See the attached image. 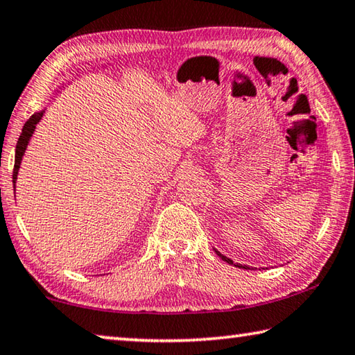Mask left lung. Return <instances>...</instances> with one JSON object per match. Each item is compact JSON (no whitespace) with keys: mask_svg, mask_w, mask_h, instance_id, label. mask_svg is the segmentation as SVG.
<instances>
[{"mask_svg":"<svg viewBox=\"0 0 355 355\" xmlns=\"http://www.w3.org/2000/svg\"><path fill=\"white\" fill-rule=\"evenodd\" d=\"M215 252H216V254H218V256H220V257H221V259H223V260H225V262H227V263H229V265H234V266H239V268H243V270H250V266H246V265H240V263H234V262H232V260H231V259H227V257H226V256H223V254H221V252H220V251H216V250H215Z\"/></svg>","mask_w":355,"mask_h":355,"instance_id":"left-lung-1","label":"left lung"}]
</instances>
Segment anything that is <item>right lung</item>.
<instances>
[{
    "label": "right lung",
    "instance_id": "obj_1",
    "mask_svg": "<svg viewBox=\"0 0 355 355\" xmlns=\"http://www.w3.org/2000/svg\"><path fill=\"white\" fill-rule=\"evenodd\" d=\"M43 116V110L42 112H37L33 116L29 118V120L24 123V126L21 129V134L18 137V141H17V148H15V164H14V176H12V182H14V187H15V181H17V176H18V170H20V164H21V159H23V154L26 151V146L29 143V139L33 137L34 130H35V124L40 121V118Z\"/></svg>",
    "mask_w": 355,
    "mask_h": 355
}]
</instances>
